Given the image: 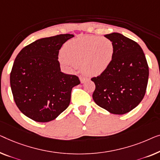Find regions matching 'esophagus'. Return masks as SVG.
<instances>
[{
    "instance_id": "34e87169",
    "label": "esophagus",
    "mask_w": 160,
    "mask_h": 160,
    "mask_svg": "<svg viewBox=\"0 0 160 160\" xmlns=\"http://www.w3.org/2000/svg\"><path fill=\"white\" fill-rule=\"evenodd\" d=\"M79 79L81 81V83H82V84H83V83H84V82H87V81L89 80V78H87V77H82V76H81V77L79 78Z\"/></svg>"
}]
</instances>
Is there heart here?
Returning <instances> with one entry per match:
<instances>
[{
  "mask_svg": "<svg viewBox=\"0 0 160 160\" xmlns=\"http://www.w3.org/2000/svg\"><path fill=\"white\" fill-rule=\"evenodd\" d=\"M115 55L112 41L96 35H86L68 41L59 59L68 69L81 66L89 76L101 74L112 63Z\"/></svg>",
  "mask_w": 160,
  "mask_h": 160,
  "instance_id": "obj_1",
  "label": "heart"
}]
</instances>
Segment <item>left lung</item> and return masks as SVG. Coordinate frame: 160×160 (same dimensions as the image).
<instances>
[{
	"instance_id": "left-lung-1",
	"label": "left lung",
	"mask_w": 160,
	"mask_h": 160,
	"mask_svg": "<svg viewBox=\"0 0 160 160\" xmlns=\"http://www.w3.org/2000/svg\"><path fill=\"white\" fill-rule=\"evenodd\" d=\"M105 37L114 44L115 55L107 70L92 78L96 87L92 97L109 112L126 114L145 95L149 66L143 50L135 41L117 32Z\"/></svg>"
}]
</instances>
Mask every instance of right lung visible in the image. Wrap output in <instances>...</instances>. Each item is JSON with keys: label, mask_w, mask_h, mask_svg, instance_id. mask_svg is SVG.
I'll return each instance as SVG.
<instances>
[{"label": "right lung", "mask_w": 160, "mask_h": 160, "mask_svg": "<svg viewBox=\"0 0 160 160\" xmlns=\"http://www.w3.org/2000/svg\"><path fill=\"white\" fill-rule=\"evenodd\" d=\"M73 34L41 38L21 50L10 74L15 103L23 114L37 122L54 120L68 107L78 76L61 71L58 53Z\"/></svg>", "instance_id": "right-lung-1"}]
</instances>
